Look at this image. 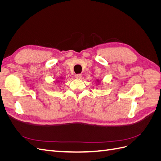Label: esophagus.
I'll return each mask as SVG.
<instances>
[{"instance_id": "34e87169", "label": "esophagus", "mask_w": 161, "mask_h": 161, "mask_svg": "<svg viewBox=\"0 0 161 161\" xmlns=\"http://www.w3.org/2000/svg\"><path fill=\"white\" fill-rule=\"evenodd\" d=\"M75 77H76V79H80L82 78V75L81 74H76L75 75Z\"/></svg>"}]
</instances>
